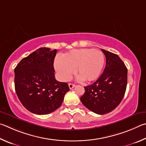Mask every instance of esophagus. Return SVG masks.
<instances>
[{"mask_svg": "<svg viewBox=\"0 0 146 146\" xmlns=\"http://www.w3.org/2000/svg\"><path fill=\"white\" fill-rule=\"evenodd\" d=\"M68 86H69V88L72 89L74 87L75 85H74V84H72V83H68Z\"/></svg>", "mask_w": 146, "mask_h": 146, "instance_id": "34e87169", "label": "esophagus"}]
</instances>
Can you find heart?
Instances as JSON below:
<instances>
[{
	"instance_id": "b5f03b06",
	"label": "heart",
	"mask_w": 146,
	"mask_h": 146,
	"mask_svg": "<svg viewBox=\"0 0 146 146\" xmlns=\"http://www.w3.org/2000/svg\"><path fill=\"white\" fill-rule=\"evenodd\" d=\"M104 64L103 53L92 48L74 49L56 59L54 66L63 81H68L75 72L78 80L90 83L100 76Z\"/></svg>"
}]
</instances>
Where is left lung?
<instances>
[{
  "label": "left lung",
  "instance_id": "8db88e82",
  "mask_svg": "<svg viewBox=\"0 0 146 146\" xmlns=\"http://www.w3.org/2000/svg\"><path fill=\"white\" fill-rule=\"evenodd\" d=\"M106 57L103 74L92 85L85 86L81 101L86 108L99 115L110 113L118 106L126 90L127 69L118 55L101 49Z\"/></svg>",
  "mask_w": 146,
  "mask_h": 146
}]
</instances>
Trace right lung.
Wrapping results in <instances>:
<instances>
[{
  "label": "right lung",
  "instance_id": "obj_1",
  "mask_svg": "<svg viewBox=\"0 0 146 146\" xmlns=\"http://www.w3.org/2000/svg\"><path fill=\"white\" fill-rule=\"evenodd\" d=\"M57 50L41 47L23 58L15 68V87L20 101L37 115L52 113L70 90L66 83L55 79L54 60Z\"/></svg>",
  "mask_w": 146,
  "mask_h": 146
}]
</instances>
